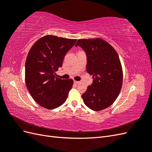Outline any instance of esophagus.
<instances>
[{
    "label": "esophagus",
    "mask_w": 152,
    "mask_h": 152,
    "mask_svg": "<svg viewBox=\"0 0 152 152\" xmlns=\"http://www.w3.org/2000/svg\"><path fill=\"white\" fill-rule=\"evenodd\" d=\"M74 84H79L80 83V82H79V81H75V80H74Z\"/></svg>",
    "instance_id": "34e87169"
}]
</instances>
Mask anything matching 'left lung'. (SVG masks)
Returning a JSON list of instances; mask_svg holds the SVG:
<instances>
[{"label": "left lung", "mask_w": 152, "mask_h": 152, "mask_svg": "<svg viewBox=\"0 0 152 152\" xmlns=\"http://www.w3.org/2000/svg\"><path fill=\"white\" fill-rule=\"evenodd\" d=\"M75 46L84 50L86 71L93 76V83L82 95L84 104L94 111L109 107L118 97L122 84V70L117 52L101 39H79Z\"/></svg>", "instance_id": "8db88e82"}]
</instances>
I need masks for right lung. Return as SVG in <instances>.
Returning <instances> with one entry per match:
<instances>
[{
  "label": "right lung",
  "mask_w": 152,
  "mask_h": 152,
  "mask_svg": "<svg viewBox=\"0 0 152 152\" xmlns=\"http://www.w3.org/2000/svg\"><path fill=\"white\" fill-rule=\"evenodd\" d=\"M76 41L46 35L30 49L25 63V82L32 98L41 107L54 109L66 102L73 81L55 75Z\"/></svg>",
  "instance_id": "obj_1"
}]
</instances>
